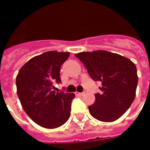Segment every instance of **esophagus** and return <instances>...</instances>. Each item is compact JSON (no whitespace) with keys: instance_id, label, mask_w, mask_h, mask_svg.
Instances as JSON below:
<instances>
[{"instance_id":"34e87169","label":"esophagus","mask_w":150,"mask_h":150,"mask_svg":"<svg viewBox=\"0 0 150 150\" xmlns=\"http://www.w3.org/2000/svg\"><path fill=\"white\" fill-rule=\"evenodd\" d=\"M84 94H85V93H84V92H83V93H79V92H75V95L83 96Z\"/></svg>"}]
</instances>
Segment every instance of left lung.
Here are the masks:
<instances>
[{"instance_id":"8db88e82","label":"left lung","mask_w":150,"mask_h":150,"mask_svg":"<svg viewBox=\"0 0 150 150\" xmlns=\"http://www.w3.org/2000/svg\"><path fill=\"white\" fill-rule=\"evenodd\" d=\"M94 81H100V93L89 106L91 116L102 122H113L130 108L136 95L138 75L135 64L117 53L97 50L75 54Z\"/></svg>"}]
</instances>
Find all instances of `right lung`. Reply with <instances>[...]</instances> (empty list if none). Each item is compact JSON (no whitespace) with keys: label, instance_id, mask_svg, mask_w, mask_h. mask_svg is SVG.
Returning a JSON list of instances; mask_svg holds the SVG:
<instances>
[{"label":"right lung","instance_id":"1","mask_svg":"<svg viewBox=\"0 0 150 150\" xmlns=\"http://www.w3.org/2000/svg\"><path fill=\"white\" fill-rule=\"evenodd\" d=\"M69 56V52H45L28 60L16 76L22 107L34 123L45 128L59 127L70 117L75 93L52 90L54 83H60V67Z\"/></svg>","mask_w":150,"mask_h":150}]
</instances>
